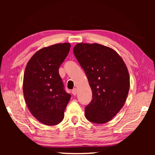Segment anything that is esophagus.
<instances>
[{"label":"esophagus","instance_id":"1","mask_svg":"<svg viewBox=\"0 0 155 155\" xmlns=\"http://www.w3.org/2000/svg\"><path fill=\"white\" fill-rule=\"evenodd\" d=\"M72 94H73V95L77 94V88H74V89H72Z\"/></svg>","mask_w":155,"mask_h":155}]
</instances>
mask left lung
<instances>
[{"label": "left lung", "instance_id": "1", "mask_svg": "<svg viewBox=\"0 0 155 155\" xmlns=\"http://www.w3.org/2000/svg\"><path fill=\"white\" fill-rule=\"evenodd\" d=\"M73 52L93 92L85 117L93 123H107L119 112L128 96L130 77L127 66L113 48L97 43H78Z\"/></svg>", "mask_w": 155, "mask_h": 155}]
</instances>
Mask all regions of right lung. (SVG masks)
Here are the masks:
<instances>
[{
  "label": "right lung",
  "mask_w": 155,
  "mask_h": 155,
  "mask_svg": "<svg viewBox=\"0 0 155 155\" xmlns=\"http://www.w3.org/2000/svg\"><path fill=\"white\" fill-rule=\"evenodd\" d=\"M70 48L67 42L42 48L31 58L25 68L23 94L26 104L35 118L46 125H56L63 120L71 98L58 73Z\"/></svg>",
  "instance_id": "obj_1"
}]
</instances>
